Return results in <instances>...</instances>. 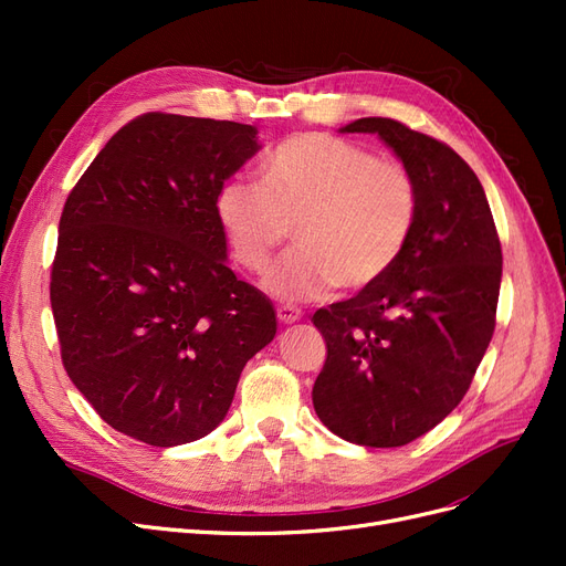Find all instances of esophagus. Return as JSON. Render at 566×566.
Segmentation results:
<instances>
[{
	"instance_id": "34e87169",
	"label": "esophagus",
	"mask_w": 566,
	"mask_h": 566,
	"mask_svg": "<svg viewBox=\"0 0 566 566\" xmlns=\"http://www.w3.org/2000/svg\"><path fill=\"white\" fill-rule=\"evenodd\" d=\"M276 316H279V321L281 323H295V321H300L302 318V312L297 310V306H290V304H279L276 306Z\"/></svg>"
}]
</instances>
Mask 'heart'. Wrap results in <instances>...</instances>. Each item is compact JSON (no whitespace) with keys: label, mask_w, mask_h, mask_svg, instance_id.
I'll return each instance as SVG.
<instances>
[{"label":"heart","mask_w":566,"mask_h":566,"mask_svg":"<svg viewBox=\"0 0 566 566\" xmlns=\"http://www.w3.org/2000/svg\"><path fill=\"white\" fill-rule=\"evenodd\" d=\"M418 210V184L403 165L325 132L295 134L273 148L262 186L235 179L217 196L233 260L252 273L271 266L295 227L300 245L264 283L287 302L380 283L413 238Z\"/></svg>","instance_id":"b5f03b06"}]
</instances>
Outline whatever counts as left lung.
<instances>
[{"label": "left lung", "mask_w": 566, "mask_h": 566, "mask_svg": "<svg viewBox=\"0 0 566 566\" xmlns=\"http://www.w3.org/2000/svg\"><path fill=\"white\" fill-rule=\"evenodd\" d=\"M342 132H373L418 184L413 238L387 276L314 314L328 356L314 408L339 439L406 447L465 397L495 328L501 238L482 184L458 153L391 117Z\"/></svg>", "instance_id": "8db88e82"}]
</instances>
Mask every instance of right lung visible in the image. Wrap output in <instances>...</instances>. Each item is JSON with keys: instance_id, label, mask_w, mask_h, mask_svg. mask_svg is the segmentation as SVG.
<instances>
[{"instance_id": "right-lung-1", "label": "right lung", "mask_w": 566, "mask_h": 566, "mask_svg": "<svg viewBox=\"0 0 566 566\" xmlns=\"http://www.w3.org/2000/svg\"><path fill=\"white\" fill-rule=\"evenodd\" d=\"M229 119L144 113L67 196L49 300L67 378L113 430L179 447L224 420L271 302L227 266L224 181L256 153Z\"/></svg>"}]
</instances>
